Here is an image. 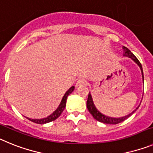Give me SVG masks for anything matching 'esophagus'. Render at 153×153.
<instances>
[{
    "instance_id": "obj_1",
    "label": "esophagus",
    "mask_w": 153,
    "mask_h": 153,
    "mask_svg": "<svg viewBox=\"0 0 153 153\" xmlns=\"http://www.w3.org/2000/svg\"><path fill=\"white\" fill-rule=\"evenodd\" d=\"M87 81L85 79H84V78H78L76 82V86L85 85H87Z\"/></svg>"
}]
</instances>
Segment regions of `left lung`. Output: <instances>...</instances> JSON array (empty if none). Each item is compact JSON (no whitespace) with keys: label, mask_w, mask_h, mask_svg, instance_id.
Returning <instances> with one entry per match:
<instances>
[{"label":"left lung","mask_w":153,"mask_h":153,"mask_svg":"<svg viewBox=\"0 0 153 153\" xmlns=\"http://www.w3.org/2000/svg\"><path fill=\"white\" fill-rule=\"evenodd\" d=\"M123 49H124V56L128 57V58H132V60H133L134 62H135V63L137 64L139 66V68H140V69H141V71H142L143 78L144 79V76H143V67H142V65H141V63L139 62V61L138 60V58H136V57H135L132 52H131V51H130L129 49H128L127 48H126V47L123 48ZM139 105L138 106L137 108H136V109H138V108H139ZM87 108H88V111H89L90 113L91 114V115L94 117V119H96L97 121H99V122H100V123H105V124H114V125L118 124V123H122V122H123V121H125L126 119H128V117L131 116V115H132V114H133L134 112L136 111V109L134 110V111H132V112H131L129 115H126V116H124V117H121V118H111V117H108V116H106V115H102V114L101 113V112H99V111L96 109V108H95V105H94V103H93L92 99H91V95L90 93L88 94V96Z\"/></svg>","instance_id":"1"}]
</instances>
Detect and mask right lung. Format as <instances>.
I'll list each match as a JSON object with an SVG mask.
<instances>
[{"mask_svg":"<svg viewBox=\"0 0 153 153\" xmlns=\"http://www.w3.org/2000/svg\"><path fill=\"white\" fill-rule=\"evenodd\" d=\"M75 89V87L72 86L66 91V93L65 94V95L63 96V99H62V102H61V104L59 105L58 106V108H57L55 111L51 114V115H49L48 117L47 118H45V119H28L29 120L33 122L34 123H37V124H45V123H50V122H52V121H54L56 119H58V117L60 116L61 114L62 113V111H64L65 108V105H66V100H67V98L73 91Z\"/></svg>","mask_w":153,"mask_h":153,"instance_id":"add662e5","label":"right lung"}]
</instances>
